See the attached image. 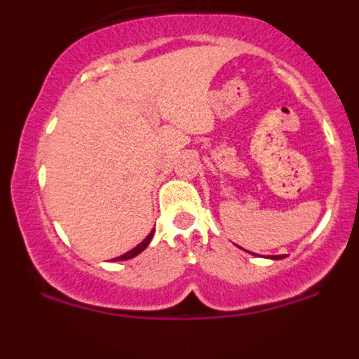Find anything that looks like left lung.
I'll use <instances>...</instances> for the list:
<instances>
[{
  "label": "left lung",
  "instance_id": "1",
  "mask_svg": "<svg viewBox=\"0 0 359 359\" xmlns=\"http://www.w3.org/2000/svg\"><path fill=\"white\" fill-rule=\"evenodd\" d=\"M271 259H280V255H273Z\"/></svg>",
  "mask_w": 359,
  "mask_h": 359
}]
</instances>
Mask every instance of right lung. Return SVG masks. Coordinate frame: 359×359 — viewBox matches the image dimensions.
<instances>
[{
    "label": "right lung",
    "mask_w": 359,
    "mask_h": 359,
    "mask_svg": "<svg viewBox=\"0 0 359 359\" xmlns=\"http://www.w3.org/2000/svg\"><path fill=\"white\" fill-rule=\"evenodd\" d=\"M152 236H154V230H152L151 233H149V236L145 237V239L142 241V243L138 244V246H136V248H133L131 252H128V253H123V255L116 257V259H113V261H128V259H133V257H136V255H138V253H142L149 246V243H151Z\"/></svg>",
    "instance_id": "1"
}]
</instances>
